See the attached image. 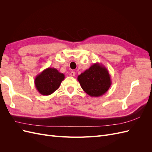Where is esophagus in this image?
<instances>
[{
  "instance_id": "34e87169",
  "label": "esophagus",
  "mask_w": 152,
  "mask_h": 152,
  "mask_svg": "<svg viewBox=\"0 0 152 152\" xmlns=\"http://www.w3.org/2000/svg\"><path fill=\"white\" fill-rule=\"evenodd\" d=\"M71 76H75V75H76V73H75V72H70V74Z\"/></svg>"
}]
</instances>
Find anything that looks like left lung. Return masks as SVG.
I'll list each match as a JSON object with an SVG mask.
<instances>
[{
  "instance_id": "8db88e82",
  "label": "left lung",
  "mask_w": 152,
  "mask_h": 152,
  "mask_svg": "<svg viewBox=\"0 0 152 152\" xmlns=\"http://www.w3.org/2000/svg\"><path fill=\"white\" fill-rule=\"evenodd\" d=\"M80 86L91 97H99L105 94L112 85L108 70L102 64L91 65L77 77Z\"/></svg>"
}]
</instances>
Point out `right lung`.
Returning <instances> with one entry per match:
<instances>
[{"label":"right lung","mask_w":152,"mask_h":152,"mask_svg":"<svg viewBox=\"0 0 152 152\" xmlns=\"http://www.w3.org/2000/svg\"><path fill=\"white\" fill-rule=\"evenodd\" d=\"M65 75L54 68H48L35 77L34 82L37 90L44 96L53 94L60 86Z\"/></svg>","instance_id":"right-lung-1"}]
</instances>
